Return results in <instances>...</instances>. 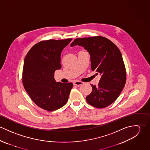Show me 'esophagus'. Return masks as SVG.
I'll list each match as a JSON object with an SVG mask.
<instances>
[{"label": "esophagus", "instance_id": "34e87169", "mask_svg": "<svg viewBox=\"0 0 150 150\" xmlns=\"http://www.w3.org/2000/svg\"><path fill=\"white\" fill-rule=\"evenodd\" d=\"M84 83L81 82V81H75L74 83H73V84L75 85V86H81Z\"/></svg>", "mask_w": 150, "mask_h": 150}]
</instances>
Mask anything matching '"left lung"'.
<instances>
[{"label":"left lung","mask_w":150,"mask_h":150,"mask_svg":"<svg viewBox=\"0 0 150 150\" xmlns=\"http://www.w3.org/2000/svg\"><path fill=\"white\" fill-rule=\"evenodd\" d=\"M77 45L89 53L92 70L101 76L98 86L91 85L92 91L86 100L93 107H107L118 98L126 83L121 53L111 41L102 36L76 39L70 46Z\"/></svg>","instance_id":"obj_1"}]
</instances>
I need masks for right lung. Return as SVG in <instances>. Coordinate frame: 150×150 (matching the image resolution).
<instances>
[{
    "instance_id": "right-lung-1",
    "label": "right lung",
    "mask_w": 150,
    "mask_h": 150,
    "mask_svg": "<svg viewBox=\"0 0 150 150\" xmlns=\"http://www.w3.org/2000/svg\"><path fill=\"white\" fill-rule=\"evenodd\" d=\"M72 39L48 40L34 45L24 59L22 83L33 102L44 110L52 111L67 103L71 83L56 82L54 72L61 68V55Z\"/></svg>"
}]
</instances>
